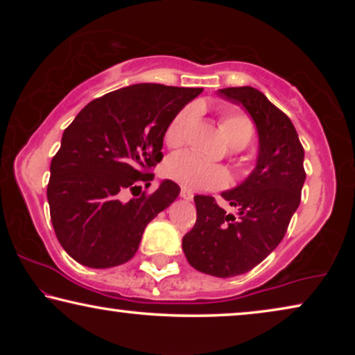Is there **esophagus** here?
<instances>
[{"mask_svg": "<svg viewBox=\"0 0 355 355\" xmlns=\"http://www.w3.org/2000/svg\"><path fill=\"white\" fill-rule=\"evenodd\" d=\"M181 197L184 198V200H192V197H193V193L189 191V189H186V187H182L181 189Z\"/></svg>", "mask_w": 355, "mask_h": 355, "instance_id": "1", "label": "esophagus"}]
</instances>
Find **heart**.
<instances>
[{
  "label": "heart",
  "mask_w": 355,
  "mask_h": 355,
  "mask_svg": "<svg viewBox=\"0 0 355 355\" xmlns=\"http://www.w3.org/2000/svg\"><path fill=\"white\" fill-rule=\"evenodd\" d=\"M196 121V110L187 108L179 113L168 125L164 140L169 147H179L186 140L187 130ZM221 132L232 148H244L254 137V124L249 116L227 113L221 118ZM166 174L182 187L191 191H213L230 182V173L223 166L208 163L192 152L173 155L166 162Z\"/></svg>",
  "instance_id": "1"
}]
</instances>
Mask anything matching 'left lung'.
Wrapping results in <instances>:
<instances>
[{
    "instance_id": "obj_1",
    "label": "left lung",
    "mask_w": 355,
    "mask_h": 355,
    "mask_svg": "<svg viewBox=\"0 0 355 355\" xmlns=\"http://www.w3.org/2000/svg\"><path fill=\"white\" fill-rule=\"evenodd\" d=\"M218 95L244 106L254 119L257 164L244 182L221 193L237 215L210 196L193 197L197 221L182 237V250L196 270L231 278L250 271L283 241L305 182L304 147L291 119L260 90L230 87Z\"/></svg>"
}]
</instances>
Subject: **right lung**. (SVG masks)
<instances>
[{"mask_svg":"<svg viewBox=\"0 0 355 355\" xmlns=\"http://www.w3.org/2000/svg\"><path fill=\"white\" fill-rule=\"evenodd\" d=\"M202 92L129 85L90 101L67 125L46 197L58 241L76 261L90 268L129 261L148 223L176 200L181 189L169 179L152 193L139 192L163 159L168 125ZM128 191L135 196L129 201Z\"/></svg>","mask_w":355,"mask_h":355,"instance_id":"1","label":"right lung"}]
</instances>
